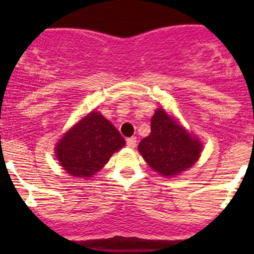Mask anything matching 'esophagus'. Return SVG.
<instances>
[{"label": "esophagus", "mask_w": 254, "mask_h": 254, "mask_svg": "<svg viewBox=\"0 0 254 254\" xmlns=\"http://www.w3.org/2000/svg\"><path fill=\"white\" fill-rule=\"evenodd\" d=\"M127 146L130 148H134L135 146H136V137H129V139H127Z\"/></svg>", "instance_id": "34e87169"}]
</instances>
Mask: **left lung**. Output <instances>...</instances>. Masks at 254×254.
I'll use <instances>...</instances> for the list:
<instances>
[{
  "mask_svg": "<svg viewBox=\"0 0 254 254\" xmlns=\"http://www.w3.org/2000/svg\"><path fill=\"white\" fill-rule=\"evenodd\" d=\"M137 148L147 165L163 177L181 175L199 160L203 151L200 140L163 108L156 109L150 135Z\"/></svg>",
  "mask_w": 254,
  "mask_h": 254,
  "instance_id": "obj_1",
  "label": "left lung"
}]
</instances>
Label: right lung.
<instances>
[{
	"mask_svg": "<svg viewBox=\"0 0 254 254\" xmlns=\"http://www.w3.org/2000/svg\"><path fill=\"white\" fill-rule=\"evenodd\" d=\"M124 145V137L114 125L92 111L59 140L55 153L68 175L86 179L101 171Z\"/></svg>",
	"mask_w": 254,
	"mask_h": 254,
	"instance_id": "1",
	"label": "right lung"
}]
</instances>
